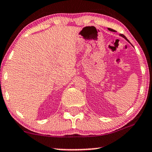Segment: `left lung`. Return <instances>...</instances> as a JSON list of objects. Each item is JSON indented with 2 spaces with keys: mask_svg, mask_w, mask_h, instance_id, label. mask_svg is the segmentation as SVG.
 Segmentation results:
<instances>
[{
  "mask_svg": "<svg viewBox=\"0 0 152 152\" xmlns=\"http://www.w3.org/2000/svg\"><path fill=\"white\" fill-rule=\"evenodd\" d=\"M108 29H109V31H113V32H115V31H116L113 30V29H111V28H108ZM120 36H122V37H123V38H125V39H126V41H128V39H127V38H126V37H125V36H124V35H123V34H121V35H120Z\"/></svg>",
  "mask_w": 152,
  "mask_h": 152,
  "instance_id": "left-lung-1",
  "label": "left lung"
}]
</instances>
